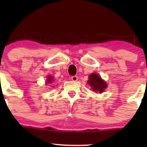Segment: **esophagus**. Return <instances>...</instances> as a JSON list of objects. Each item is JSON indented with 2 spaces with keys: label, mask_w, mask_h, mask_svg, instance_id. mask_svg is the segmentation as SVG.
<instances>
[{
  "label": "esophagus",
  "mask_w": 147,
  "mask_h": 147,
  "mask_svg": "<svg viewBox=\"0 0 147 147\" xmlns=\"http://www.w3.org/2000/svg\"><path fill=\"white\" fill-rule=\"evenodd\" d=\"M71 79H72V81H74V82H75V81L78 80V76H76V75H74V76L71 77Z\"/></svg>",
  "instance_id": "obj_1"
}]
</instances>
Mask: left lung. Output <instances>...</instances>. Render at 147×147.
<instances>
[{
  "label": "left lung",
  "mask_w": 147,
  "mask_h": 147,
  "mask_svg": "<svg viewBox=\"0 0 147 147\" xmlns=\"http://www.w3.org/2000/svg\"><path fill=\"white\" fill-rule=\"evenodd\" d=\"M89 80L87 83L90 85L94 91L99 92H102L105 88H107V83L104 80H102L96 73H92L89 76Z\"/></svg>",
  "instance_id": "1"
}]
</instances>
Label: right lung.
<instances>
[{
	"label": "right lung",
	"mask_w": 147,
	"mask_h": 147,
	"mask_svg": "<svg viewBox=\"0 0 147 147\" xmlns=\"http://www.w3.org/2000/svg\"><path fill=\"white\" fill-rule=\"evenodd\" d=\"M53 81V78L52 77H48V80H47V82L48 83H50Z\"/></svg>",
	"instance_id": "add662e5"
}]
</instances>
